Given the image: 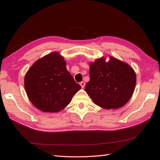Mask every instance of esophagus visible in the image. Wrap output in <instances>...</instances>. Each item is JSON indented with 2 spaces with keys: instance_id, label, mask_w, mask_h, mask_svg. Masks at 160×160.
I'll return each mask as SVG.
<instances>
[{
  "instance_id": "obj_1",
  "label": "esophagus",
  "mask_w": 160,
  "mask_h": 160,
  "mask_svg": "<svg viewBox=\"0 0 160 160\" xmlns=\"http://www.w3.org/2000/svg\"><path fill=\"white\" fill-rule=\"evenodd\" d=\"M79 84H80V85H81V87L82 88H85V82H84V81H82V82H81V83H80Z\"/></svg>"
}]
</instances>
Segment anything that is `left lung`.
<instances>
[{
    "label": "left lung",
    "mask_w": 160,
    "mask_h": 160,
    "mask_svg": "<svg viewBox=\"0 0 160 160\" xmlns=\"http://www.w3.org/2000/svg\"><path fill=\"white\" fill-rule=\"evenodd\" d=\"M89 78L85 91L95 104L106 109H116L126 104L136 84L132 67L112 56L108 62L102 57L91 62Z\"/></svg>",
    "instance_id": "left-lung-1"
}]
</instances>
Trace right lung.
Segmentation results:
<instances>
[{
	"mask_svg": "<svg viewBox=\"0 0 160 160\" xmlns=\"http://www.w3.org/2000/svg\"><path fill=\"white\" fill-rule=\"evenodd\" d=\"M28 98L42 112L57 113L69 104L81 86L67 70L64 58L58 52L38 59L25 76Z\"/></svg>",
	"mask_w": 160,
	"mask_h": 160,
	"instance_id": "add662e5",
	"label": "right lung"
}]
</instances>
